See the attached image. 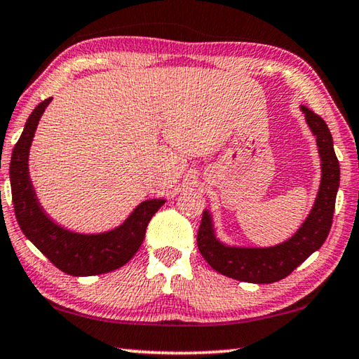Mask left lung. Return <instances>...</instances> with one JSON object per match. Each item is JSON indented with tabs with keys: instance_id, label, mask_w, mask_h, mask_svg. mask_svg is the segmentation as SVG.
Here are the masks:
<instances>
[{
	"instance_id": "obj_1",
	"label": "left lung",
	"mask_w": 359,
	"mask_h": 359,
	"mask_svg": "<svg viewBox=\"0 0 359 359\" xmlns=\"http://www.w3.org/2000/svg\"><path fill=\"white\" fill-rule=\"evenodd\" d=\"M309 128L317 137L321 180L313 208L301 228L282 244L272 247H231L217 238L209 210L203 212L198 231V248L210 267L220 274L248 283H272L290 276L323 245L332 224L334 205L340 182L339 160L325 120L301 106Z\"/></svg>"
}]
</instances>
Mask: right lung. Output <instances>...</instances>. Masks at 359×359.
Returning a JSON list of instances; mask_svg holds the SVG:
<instances>
[{
	"mask_svg": "<svg viewBox=\"0 0 359 359\" xmlns=\"http://www.w3.org/2000/svg\"><path fill=\"white\" fill-rule=\"evenodd\" d=\"M50 101L52 98H47L34 107L20 139L12 150L9 179L15 218L22 233L60 271L76 277L106 274L118 269L135 257L144 242L150 218L166 203V199L142 201L120 226L106 233H74L53 222L38 201L28 171L29 147L34 131Z\"/></svg>",
	"mask_w": 359,
	"mask_h": 359,
	"instance_id": "add662e5",
	"label": "right lung"
}]
</instances>
